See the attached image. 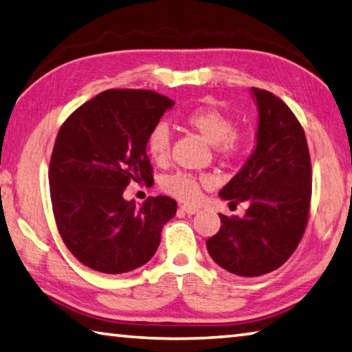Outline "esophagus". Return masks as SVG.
<instances>
[{"label":"esophagus","instance_id":"esophagus-1","mask_svg":"<svg viewBox=\"0 0 352 352\" xmlns=\"http://www.w3.org/2000/svg\"><path fill=\"white\" fill-rule=\"evenodd\" d=\"M180 210H182L183 212L189 214V216H192V214H195V212L199 211V208H195V206H190V205H182V206H180Z\"/></svg>","mask_w":352,"mask_h":352}]
</instances>
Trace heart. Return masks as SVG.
I'll return each instance as SVG.
<instances>
[{
    "label": "heart",
    "instance_id": "b5f03b06",
    "mask_svg": "<svg viewBox=\"0 0 352 352\" xmlns=\"http://www.w3.org/2000/svg\"><path fill=\"white\" fill-rule=\"evenodd\" d=\"M183 122L189 129L199 132L204 138L214 144V151L222 160L237 158L245 146V138L234 129V121L225 111L211 105H199L183 116ZM172 136L166 124H157L147 135V153L155 163L164 164L170 157ZM208 180L190 172L178 170L166 175L162 188L172 197L183 201H195L200 195V186Z\"/></svg>",
    "mask_w": 352,
    "mask_h": 352
}]
</instances>
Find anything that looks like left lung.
<instances>
[{
    "mask_svg": "<svg viewBox=\"0 0 352 352\" xmlns=\"http://www.w3.org/2000/svg\"><path fill=\"white\" fill-rule=\"evenodd\" d=\"M258 102V144L243 168L220 190L245 216H220L206 241L216 264L237 276H261L281 267L305 234L312 197V166L305 130L275 94L252 88Z\"/></svg>",
    "mask_w": 352,
    "mask_h": 352,
    "instance_id": "1",
    "label": "left lung"
}]
</instances>
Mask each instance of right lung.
Returning <instances> with one entry per match:
<instances>
[{"label":"right lung","mask_w":352,"mask_h":352,"mask_svg":"<svg viewBox=\"0 0 352 352\" xmlns=\"http://www.w3.org/2000/svg\"><path fill=\"white\" fill-rule=\"evenodd\" d=\"M174 104L152 90H107L62 124L47 174L51 204L65 245L83 265L119 275L157 252L177 201L158 195L136 206L122 192L153 180L147 135Z\"/></svg>","instance_id":"right-lung-1"}]
</instances>
